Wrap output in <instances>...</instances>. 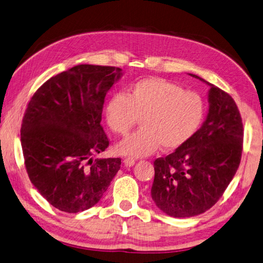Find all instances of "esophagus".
Here are the masks:
<instances>
[{
  "label": "esophagus",
  "mask_w": 263,
  "mask_h": 263,
  "mask_svg": "<svg viewBox=\"0 0 263 263\" xmlns=\"http://www.w3.org/2000/svg\"><path fill=\"white\" fill-rule=\"evenodd\" d=\"M124 164L126 167H133L134 165H135V159L132 158V157H126L124 159Z\"/></svg>",
  "instance_id": "34e87169"
}]
</instances>
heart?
Wrapping results in <instances>:
<instances>
[{"instance_id": "obj_1", "label": "heart", "mask_w": 263, "mask_h": 263, "mask_svg": "<svg viewBox=\"0 0 263 263\" xmlns=\"http://www.w3.org/2000/svg\"><path fill=\"white\" fill-rule=\"evenodd\" d=\"M204 114L197 93L157 77L134 83L128 97L115 93L106 107L108 126L119 135H127L142 118V128L116 146L121 155L132 157L148 156L159 146L164 151L180 148L194 136Z\"/></svg>"}]
</instances>
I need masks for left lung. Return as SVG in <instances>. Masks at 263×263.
<instances>
[{
    "mask_svg": "<svg viewBox=\"0 0 263 263\" xmlns=\"http://www.w3.org/2000/svg\"><path fill=\"white\" fill-rule=\"evenodd\" d=\"M190 76L210 87L206 118L187 143L154 162L152 198L173 217L195 216L212 208L232 181L242 154V119L231 96Z\"/></svg>",
    "mask_w": 263,
    "mask_h": 263,
    "instance_id": "8db88e82",
    "label": "left lung"
}]
</instances>
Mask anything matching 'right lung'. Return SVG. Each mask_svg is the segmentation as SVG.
<instances>
[{
  "instance_id": "1",
  "label": "right lung",
  "mask_w": 263,
  "mask_h": 263,
  "mask_svg": "<svg viewBox=\"0 0 263 263\" xmlns=\"http://www.w3.org/2000/svg\"><path fill=\"white\" fill-rule=\"evenodd\" d=\"M121 76L120 68L78 65L44 82L25 110L21 145L29 178L62 212L92 208L120 168V158L92 155L109 145L101 114Z\"/></svg>"
}]
</instances>
